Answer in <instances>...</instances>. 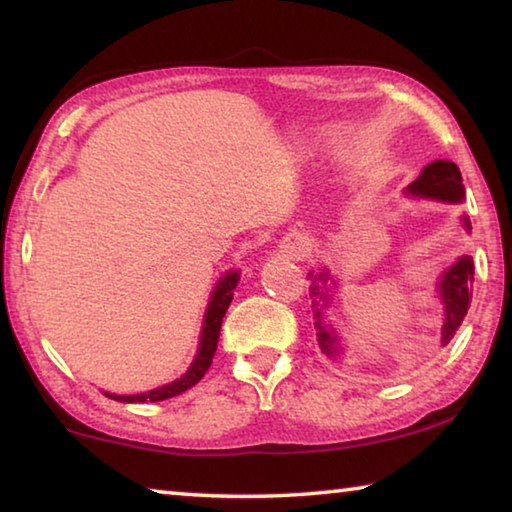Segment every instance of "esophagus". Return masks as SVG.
Here are the masks:
<instances>
[{
    "label": "esophagus",
    "instance_id": "esophagus-1",
    "mask_svg": "<svg viewBox=\"0 0 512 512\" xmlns=\"http://www.w3.org/2000/svg\"><path fill=\"white\" fill-rule=\"evenodd\" d=\"M300 246H302V244H293V248H291V250H293V255H298V253H300V250H302Z\"/></svg>",
    "mask_w": 512,
    "mask_h": 512
}]
</instances>
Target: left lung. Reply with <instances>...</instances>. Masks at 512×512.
I'll list each match as a JSON object with an SVG mask.
<instances>
[{
  "mask_svg": "<svg viewBox=\"0 0 512 512\" xmlns=\"http://www.w3.org/2000/svg\"><path fill=\"white\" fill-rule=\"evenodd\" d=\"M411 194L418 196H429V198H440V201L458 203L463 198V178L461 171L454 162L447 160H436L431 162L427 169L420 173V178L411 183L409 187ZM465 228L470 230V221L465 219ZM314 277V275H311ZM325 273L316 275L314 284H311V296H314V316H316V329H318V343L320 348L325 350L327 357H334L336 352V336L329 332L327 325L323 323V309L327 307V296L325 291L318 287V280H325ZM440 300L445 305V320H443V336H440V343L447 345L454 339L456 329L461 327L463 318L470 309L472 302V289H474V262L472 257H461L458 262L449 268L440 280Z\"/></svg>",
  "mask_w": 512,
  "mask_h": 512,
  "instance_id": "left-lung-1",
  "label": "left lung"
}]
</instances>
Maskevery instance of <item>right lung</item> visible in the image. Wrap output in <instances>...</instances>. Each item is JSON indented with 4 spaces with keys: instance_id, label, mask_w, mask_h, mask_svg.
<instances>
[{
    "instance_id": "1",
    "label": "right lung",
    "mask_w": 512,
    "mask_h": 512,
    "mask_svg": "<svg viewBox=\"0 0 512 512\" xmlns=\"http://www.w3.org/2000/svg\"><path fill=\"white\" fill-rule=\"evenodd\" d=\"M237 280H239L237 273H228L219 284H216L210 305H207V311H205L201 348H198L192 368H189L183 377L171 381V384H167V386L155 388V391H149V393H140V395L106 393V395L112 397V400H119V402H160V400H169V397L185 393L187 388L198 384V381H201L207 372V368L212 366V357L216 352V343H219V334H221V320L225 316V311H228V307H230L232 296H235Z\"/></svg>"
}]
</instances>
